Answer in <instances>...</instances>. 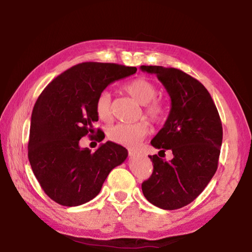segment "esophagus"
<instances>
[{
	"label": "esophagus",
	"instance_id": "1",
	"mask_svg": "<svg viewBox=\"0 0 252 252\" xmlns=\"http://www.w3.org/2000/svg\"><path fill=\"white\" fill-rule=\"evenodd\" d=\"M129 156H130L131 158H134V157H136V156H139V152L135 151V150H129Z\"/></svg>",
	"mask_w": 252,
	"mask_h": 252
}]
</instances>
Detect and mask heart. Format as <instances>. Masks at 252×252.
Masks as SVG:
<instances>
[{
	"instance_id": "1",
	"label": "heart",
	"mask_w": 252,
	"mask_h": 252,
	"mask_svg": "<svg viewBox=\"0 0 252 252\" xmlns=\"http://www.w3.org/2000/svg\"><path fill=\"white\" fill-rule=\"evenodd\" d=\"M123 90L127 94L143 105V111L148 118L158 122L163 119L165 108L161 101L157 100L158 90L156 85L147 79H134L123 85ZM95 112L97 118L103 122H109L112 117L111 113V94L108 91L101 92L95 102ZM149 133V125L146 121L126 125L119 123L108 131V138L114 143L125 147H134L140 140Z\"/></svg>"
}]
</instances>
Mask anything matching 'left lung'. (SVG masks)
Returning <instances> with one entry per match:
<instances>
[{
    "mask_svg": "<svg viewBox=\"0 0 252 252\" xmlns=\"http://www.w3.org/2000/svg\"><path fill=\"white\" fill-rule=\"evenodd\" d=\"M156 74L171 99L162 129L151 140L160 152L171 150V161L149 156L152 176L142 183L149 202L164 210L187 206L202 192L218 168L222 125L210 93L202 83L174 67L141 65Z\"/></svg>",
    "mask_w": 252,
    "mask_h": 252,
    "instance_id": "left-lung-1",
    "label": "left lung"
}]
</instances>
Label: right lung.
<instances>
[{"label":"right lung","mask_w":252,"mask_h":252,"mask_svg":"<svg viewBox=\"0 0 252 252\" xmlns=\"http://www.w3.org/2000/svg\"><path fill=\"white\" fill-rule=\"evenodd\" d=\"M135 72L134 66L114 63H80L57 76L36 100L28 156L34 176L53 201L65 207L89 202L111 170L126 159L127 150L120 144L108 141L92 153L79 141L94 131L100 93Z\"/></svg>","instance_id":"1"}]
</instances>
